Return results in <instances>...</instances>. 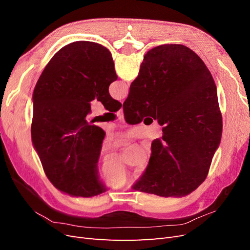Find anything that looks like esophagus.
I'll use <instances>...</instances> for the list:
<instances>
[{
    "label": "esophagus",
    "mask_w": 250,
    "mask_h": 250,
    "mask_svg": "<svg viewBox=\"0 0 250 250\" xmlns=\"http://www.w3.org/2000/svg\"><path fill=\"white\" fill-rule=\"evenodd\" d=\"M118 116H119V118H120V119H122V120H123V118H124L123 108H121V109L118 111Z\"/></svg>",
    "instance_id": "obj_1"
}]
</instances>
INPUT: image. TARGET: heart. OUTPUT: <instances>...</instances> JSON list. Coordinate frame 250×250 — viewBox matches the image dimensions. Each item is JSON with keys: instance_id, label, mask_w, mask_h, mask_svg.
Wrapping results in <instances>:
<instances>
[{"instance_id": "b5f03b06", "label": "heart", "mask_w": 250, "mask_h": 250, "mask_svg": "<svg viewBox=\"0 0 250 250\" xmlns=\"http://www.w3.org/2000/svg\"><path fill=\"white\" fill-rule=\"evenodd\" d=\"M148 168V163L145 162L140 169V173L144 174ZM101 177L105 184L112 188H121L123 187L128 180L127 174L118 161L110 164H103L101 168Z\"/></svg>"}]
</instances>
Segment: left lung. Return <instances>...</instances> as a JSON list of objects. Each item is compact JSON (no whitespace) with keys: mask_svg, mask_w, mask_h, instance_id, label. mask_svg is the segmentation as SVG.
<instances>
[{"mask_svg":"<svg viewBox=\"0 0 250 250\" xmlns=\"http://www.w3.org/2000/svg\"><path fill=\"white\" fill-rule=\"evenodd\" d=\"M117 79L106 48L75 42L52 57L36 83L32 144L48 179L62 193L88 198L106 191L97 171L105 133L86 116L95 99L109 111L121 108L108 93Z\"/></svg>","mask_w":250,"mask_h":250,"instance_id":"8db88e82","label":"left lung"}]
</instances>
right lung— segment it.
<instances>
[{
	"mask_svg": "<svg viewBox=\"0 0 250 250\" xmlns=\"http://www.w3.org/2000/svg\"><path fill=\"white\" fill-rule=\"evenodd\" d=\"M123 110L130 124L150 116L164 126L135 191L184 197L206 180L220 145L222 117L213 76L194 51L184 44L148 51Z\"/></svg>",
	"mask_w": 250,
	"mask_h": 250,
	"instance_id": "obj_1",
	"label": "right lung"
}]
</instances>
